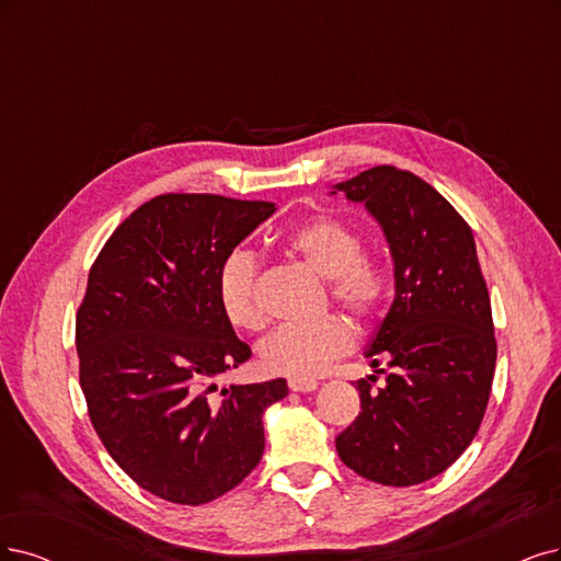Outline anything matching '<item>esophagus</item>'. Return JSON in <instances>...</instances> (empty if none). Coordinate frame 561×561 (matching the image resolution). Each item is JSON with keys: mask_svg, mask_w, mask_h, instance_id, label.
<instances>
[{"mask_svg": "<svg viewBox=\"0 0 561 561\" xmlns=\"http://www.w3.org/2000/svg\"><path fill=\"white\" fill-rule=\"evenodd\" d=\"M288 388H291L294 392H312L319 388V381L317 379H291L288 381Z\"/></svg>", "mask_w": 561, "mask_h": 561, "instance_id": "esophagus-1", "label": "esophagus"}]
</instances>
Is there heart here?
<instances>
[{
    "mask_svg": "<svg viewBox=\"0 0 561 561\" xmlns=\"http://www.w3.org/2000/svg\"><path fill=\"white\" fill-rule=\"evenodd\" d=\"M288 252L330 279V294L351 314L377 319L390 296L388 270L365 256V242L354 226L337 217L307 219L284 236ZM217 296L224 317L236 328L256 330L263 323L259 305V261L247 249L226 256L217 277ZM354 330L342 317L284 323L270 333L259 356L265 369L282 377H317L354 346Z\"/></svg>",
    "mask_w": 561,
    "mask_h": 561,
    "instance_id": "obj_1",
    "label": "heart"
}]
</instances>
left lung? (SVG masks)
I'll return each instance as SVG.
<instances>
[{
    "instance_id": "1",
    "label": "left lung",
    "mask_w": 561,
    "mask_h": 561,
    "mask_svg": "<svg viewBox=\"0 0 561 561\" xmlns=\"http://www.w3.org/2000/svg\"><path fill=\"white\" fill-rule=\"evenodd\" d=\"M386 236L396 298L365 358L392 371L356 381L360 413L335 439L342 462L381 485L446 471L481 427L496 363L492 307L471 228L419 175L375 165L335 184ZM383 371V369H379Z\"/></svg>"
}]
</instances>
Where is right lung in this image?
Segmentation results:
<instances>
[{
	"label": "right lung",
	"mask_w": 561,
	"mask_h": 561,
	"mask_svg": "<svg viewBox=\"0 0 561 561\" xmlns=\"http://www.w3.org/2000/svg\"><path fill=\"white\" fill-rule=\"evenodd\" d=\"M277 210L267 201L163 194L99 252L76 317L80 388L111 458L165 502L198 506L244 481L284 379H217L252 356L217 296L226 256Z\"/></svg>",
	"instance_id": "1"
}]
</instances>
